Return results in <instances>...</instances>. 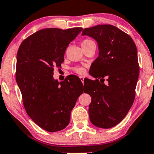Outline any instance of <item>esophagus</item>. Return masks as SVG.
I'll use <instances>...</instances> for the list:
<instances>
[{
  "label": "esophagus",
  "mask_w": 154,
  "mask_h": 154,
  "mask_svg": "<svg viewBox=\"0 0 154 154\" xmlns=\"http://www.w3.org/2000/svg\"><path fill=\"white\" fill-rule=\"evenodd\" d=\"M79 79H80L81 82H82V84H83V83H84V77H83L82 76H80V77H79Z\"/></svg>",
  "instance_id": "1"
}]
</instances>
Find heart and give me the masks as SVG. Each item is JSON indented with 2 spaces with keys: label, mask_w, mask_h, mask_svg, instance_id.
I'll return each mask as SVG.
<instances>
[{
  "label": "heart",
  "mask_w": 154,
  "mask_h": 154,
  "mask_svg": "<svg viewBox=\"0 0 154 154\" xmlns=\"http://www.w3.org/2000/svg\"><path fill=\"white\" fill-rule=\"evenodd\" d=\"M93 42H94L93 41L90 39V38H85L82 42V47L83 48L86 47V46L88 45V44L93 43ZM72 69L74 72H75V73L77 74H79V75H83V74L85 73V67L82 66H75L72 68Z\"/></svg>",
  "instance_id": "1"
}]
</instances>
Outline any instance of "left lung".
<instances>
[{"label": "left lung", "mask_w": 154, "mask_h": 154, "mask_svg": "<svg viewBox=\"0 0 154 154\" xmlns=\"http://www.w3.org/2000/svg\"><path fill=\"white\" fill-rule=\"evenodd\" d=\"M82 34L95 38L99 47L90 69L95 79H84L85 92L92 97L90 120L110 128L123 120L134 102L139 75L136 46L128 34L110 24L87 28Z\"/></svg>", "instance_id": "8db88e82"}]
</instances>
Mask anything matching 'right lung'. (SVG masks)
I'll list each match as a JSON object with an SVG mask.
<instances>
[{
	"label": "right lung",
	"mask_w": 154,
	"mask_h": 154,
	"mask_svg": "<svg viewBox=\"0 0 154 154\" xmlns=\"http://www.w3.org/2000/svg\"><path fill=\"white\" fill-rule=\"evenodd\" d=\"M82 28L44 29L24 39L18 48L16 78L24 108L31 120L49 132L65 128L77 98L84 91L79 77L63 82L53 78L60 67L69 44Z\"/></svg>",
	"instance_id": "obj_1"
}]
</instances>
